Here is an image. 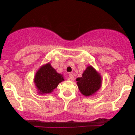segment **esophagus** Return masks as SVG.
I'll return each mask as SVG.
<instances>
[{
  "mask_svg": "<svg viewBox=\"0 0 135 135\" xmlns=\"http://www.w3.org/2000/svg\"><path fill=\"white\" fill-rule=\"evenodd\" d=\"M69 79H71V80H73L74 79V75L73 74H69Z\"/></svg>",
  "mask_w": 135,
  "mask_h": 135,
  "instance_id": "1",
  "label": "esophagus"
}]
</instances>
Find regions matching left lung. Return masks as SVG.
I'll return each instance as SVG.
<instances>
[{
    "label": "left lung",
    "instance_id": "obj_1",
    "mask_svg": "<svg viewBox=\"0 0 135 135\" xmlns=\"http://www.w3.org/2000/svg\"><path fill=\"white\" fill-rule=\"evenodd\" d=\"M101 76L91 66H88L82 74V76L76 79L77 84L80 93L85 97L95 94L101 86Z\"/></svg>",
    "mask_w": 135,
    "mask_h": 135
}]
</instances>
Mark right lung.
Returning <instances> with one entry per match:
<instances>
[{
    "label": "right lung",
    "mask_w": 135,
    "mask_h": 135,
    "mask_svg": "<svg viewBox=\"0 0 135 135\" xmlns=\"http://www.w3.org/2000/svg\"><path fill=\"white\" fill-rule=\"evenodd\" d=\"M64 80L62 75L57 73L50 63H47L37 71L34 82L38 93L43 95L51 93Z\"/></svg>",
    "instance_id": "right-lung-1"
}]
</instances>
